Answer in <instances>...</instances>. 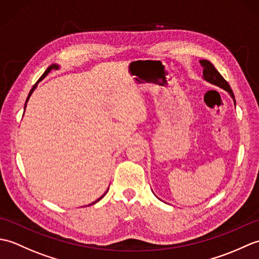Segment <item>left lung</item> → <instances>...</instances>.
Masks as SVG:
<instances>
[{
  "instance_id": "left-lung-1",
  "label": "left lung",
  "mask_w": 259,
  "mask_h": 259,
  "mask_svg": "<svg viewBox=\"0 0 259 259\" xmlns=\"http://www.w3.org/2000/svg\"><path fill=\"white\" fill-rule=\"evenodd\" d=\"M199 62L201 64V67L203 68V71H202L203 79L208 82H210V83H212L214 85H218L219 88L226 90L227 92H229V95L232 96V98L234 99V102L236 103L232 88H230V85L228 84V82L223 78L222 74L216 70V68H214L210 62L207 61V60H200Z\"/></svg>"
}]
</instances>
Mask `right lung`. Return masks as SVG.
I'll list each match as a JSON object with an SVG mask.
<instances>
[{"instance_id": "add662e5", "label": "right lung", "mask_w": 259, "mask_h": 259, "mask_svg": "<svg viewBox=\"0 0 259 259\" xmlns=\"http://www.w3.org/2000/svg\"><path fill=\"white\" fill-rule=\"evenodd\" d=\"M54 69H58V65H57V64H52V65H50V67H49V68H48V69L46 70V72L42 74V76H41V78H40V79H38V81L36 82V83H35L34 85H33V88H32V89H31V91H30V93H29V96H27V98H26V102H27V100H29V98L31 97V95H32V92H33V91H34V89H35V88H36V84L38 83V82H40V81H41L42 79H45V76H47V75H48V73H49V72H50V71H51V70H54ZM26 102H25V104H24V110H25V106H26ZM104 195H106V194H104ZM104 195H103V196H104ZM103 196H102L101 198H103ZM101 198H99V199H98V200H96L95 202H92V203H91V205H93V203H96V202H98L99 200H100V199H101Z\"/></svg>"}]
</instances>
